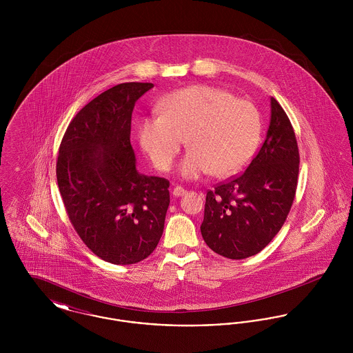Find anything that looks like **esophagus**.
Returning <instances> with one entry per match:
<instances>
[{
	"mask_svg": "<svg viewBox=\"0 0 353 353\" xmlns=\"http://www.w3.org/2000/svg\"><path fill=\"white\" fill-rule=\"evenodd\" d=\"M172 193H173L174 197H180V196H184L185 193H186V190H185L183 186H179V185H177V186L173 188V192H172Z\"/></svg>",
	"mask_w": 353,
	"mask_h": 353,
	"instance_id": "esophagus-1",
	"label": "esophagus"
}]
</instances>
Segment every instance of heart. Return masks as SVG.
Masks as SVG:
<instances>
[{
    "label": "heart",
    "mask_w": 353,
    "mask_h": 353,
    "mask_svg": "<svg viewBox=\"0 0 353 353\" xmlns=\"http://www.w3.org/2000/svg\"><path fill=\"white\" fill-rule=\"evenodd\" d=\"M159 110L161 115L140 123L139 143L160 170L170 168L186 139L183 177H230L246 168L259 144L256 107L219 87L188 85L164 97Z\"/></svg>",
    "instance_id": "heart-1"
}]
</instances>
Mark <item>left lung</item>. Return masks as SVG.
Segmentation results:
<instances>
[{
    "label": "left lung",
    "instance_id": "8db88e82",
    "mask_svg": "<svg viewBox=\"0 0 353 353\" xmlns=\"http://www.w3.org/2000/svg\"><path fill=\"white\" fill-rule=\"evenodd\" d=\"M266 139L242 174L206 194L201 234L222 256L245 259L263 250L283 226L294 202L299 150L285 110L270 99Z\"/></svg>",
    "mask_w": 353,
    "mask_h": 353
}]
</instances>
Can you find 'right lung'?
Listing matches in <instances>:
<instances>
[{
	"instance_id": "add662e5",
	"label": "right lung",
	"mask_w": 353,
	"mask_h": 353,
	"mask_svg": "<svg viewBox=\"0 0 353 353\" xmlns=\"http://www.w3.org/2000/svg\"><path fill=\"white\" fill-rule=\"evenodd\" d=\"M152 83H121L85 104L68 124L57 181L68 219L103 261L134 265L164 232L169 181L137 172L131 145L134 103Z\"/></svg>"
}]
</instances>
